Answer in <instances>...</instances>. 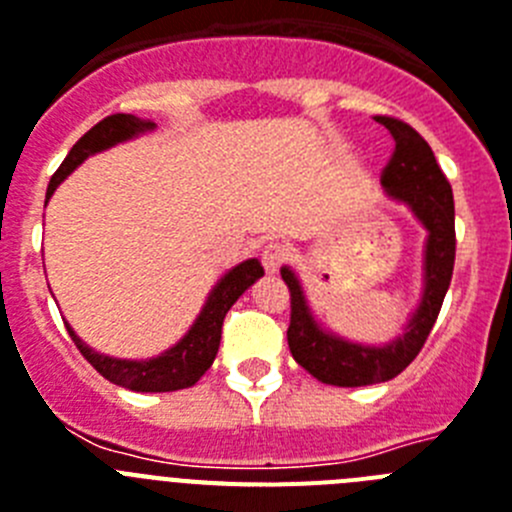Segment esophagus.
<instances>
[{"label": "esophagus", "instance_id": "1", "mask_svg": "<svg viewBox=\"0 0 512 512\" xmlns=\"http://www.w3.org/2000/svg\"><path fill=\"white\" fill-rule=\"evenodd\" d=\"M288 260V250L283 244H268L265 250H262V265L268 273H278V270L286 265Z\"/></svg>", "mask_w": 512, "mask_h": 512}]
</instances>
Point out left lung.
I'll list each match as a JSON object with an SVG mask.
<instances>
[{
	"mask_svg": "<svg viewBox=\"0 0 512 512\" xmlns=\"http://www.w3.org/2000/svg\"><path fill=\"white\" fill-rule=\"evenodd\" d=\"M376 121L391 133L394 154L381 172V185L391 201H399L415 213V219L428 231L425 262H422V299L410 317L404 335L381 348L342 340L340 335L322 330L306 304L304 288L291 268H281L283 281L291 291V324L288 348L293 361L322 384L368 386L381 384L404 371L417 358L446 291L451 286L453 260H456V229H453V193L446 175L435 162L433 149L420 133L404 121L379 115Z\"/></svg>",
	"mask_w": 512,
	"mask_h": 512,
	"instance_id": "left-lung-1",
	"label": "left lung"
}]
</instances>
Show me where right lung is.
I'll use <instances>...</instances> for the list:
<instances>
[{"mask_svg":"<svg viewBox=\"0 0 512 512\" xmlns=\"http://www.w3.org/2000/svg\"><path fill=\"white\" fill-rule=\"evenodd\" d=\"M154 123L141 121L136 115L128 113H115L102 118L97 126H92L90 131L84 133L77 144L71 146V151L66 154V159L61 162V167L56 170V175L51 177L46 190V203L53 195V190L59 188L61 182L66 180V175L77 170L79 164L87 157L97 154V151H105L110 146L121 144V141L133 139L139 133L151 131ZM265 270L257 260H244L239 262L237 268H231L229 273H224L213 291L208 293L206 304H203L201 314L193 322V327L188 330V335L182 337L177 345H172L170 350H164L157 358H149V361H123V358H110V355H102L97 350H92L87 342H82L77 337V332L69 330L71 340L79 348V353L87 358V361L95 366L97 373H102L105 379L113 381V384L123 386V389L131 391H177L188 389L195 381L201 379L203 373L211 368L213 358L219 353L221 342V324H224L226 311L234 306V301L242 296L257 278H262Z\"/></svg>","mask_w":512,"mask_h":512,"instance_id":"add662e5","label":"right lung"}]
</instances>
